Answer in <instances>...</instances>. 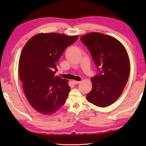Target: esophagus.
Wrapping results in <instances>:
<instances>
[{
  "label": "esophagus",
  "instance_id": "obj_1",
  "mask_svg": "<svg viewBox=\"0 0 146 146\" xmlns=\"http://www.w3.org/2000/svg\"><path fill=\"white\" fill-rule=\"evenodd\" d=\"M73 82L74 84H78V83H80L81 82H80V81H76V80H73Z\"/></svg>",
  "mask_w": 146,
  "mask_h": 146
}]
</instances>
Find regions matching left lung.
Listing matches in <instances>:
<instances>
[{
  "instance_id": "1",
  "label": "left lung",
  "mask_w": 146,
  "mask_h": 146,
  "mask_svg": "<svg viewBox=\"0 0 146 146\" xmlns=\"http://www.w3.org/2000/svg\"><path fill=\"white\" fill-rule=\"evenodd\" d=\"M89 49L99 73L91 78L90 103L106 107L115 102L124 89L130 74V61L123 45L113 37L92 32L81 38Z\"/></svg>"
}]
</instances>
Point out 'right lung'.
<instances>
[{
	"mask_svg": "<svg viewBox=\"0 0 146 146\" xmlns=\"http://www.w3.org/2000/svg\"><path fill=\"white\" fill-rule=\"evenodd\" d=\"M59 33H39L24 46L19 75L27 101L40 113L50 115L63 106L70 91L68 80L55 76L59 59L78 39Z\"/></svg>",
	"mask_w": 146,
	"mask_h": 146,
	"instance_id": "add662e5",
	"label": "right lung"
}]
</instances>
